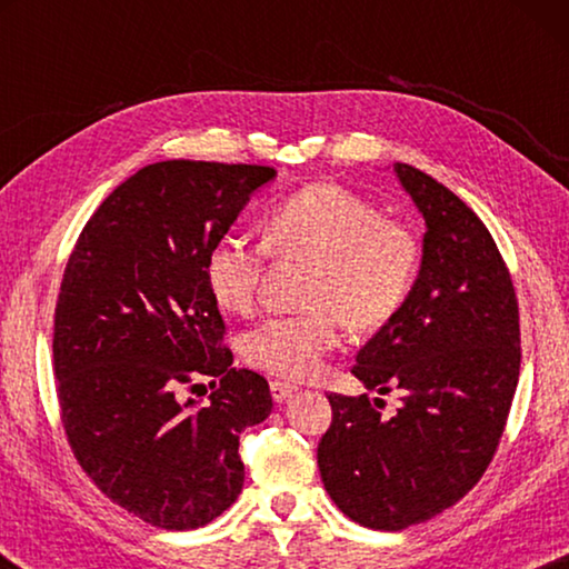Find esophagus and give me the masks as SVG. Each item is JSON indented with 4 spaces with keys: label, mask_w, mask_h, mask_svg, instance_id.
I'll return each instance as SVG.
<instances>
[{
    "label": "esophagus",
    "mask_w": 569,
    "mask_h": 569,
    "mask_svg": "<svg viewBox=\"0 0 569 569\" xmlns=\"http://www.w3.org/2000/svg\"><path fill=\"white\" fill-rule=\"evenodd\" d=\"M298 389L293 387V383H286V381H271V397H273V401H278V403H283V401H288L293 397Z\"/></svg>",
    "instance_id": "34e87169"
}]
</instances>
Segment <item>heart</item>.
Segmentation results:
<instances>
[{
    "mask_svg": "<svg viewBox=\"0 0 569 569\" xmlns=\"http://www.w3.org/2000/svg\"><path fill=\"white\" fill-rule=\"evenodd\" d=\"M268 250L288 261H311L303 303L308 311L276 316L243 336L250 366L273 377H319L341 341L343 321L356 331L379 329L407 301L419 268V240L401 220L353 190L313 182L273 206L266 246L223 236L206 258L210 296L230 313L258 303Z\"/></svg>",
    "mask_w": 569,
    "mask_h": 569,
    "instance_id": "b5f03b06",
    "label": "heart"
}]
</instances>
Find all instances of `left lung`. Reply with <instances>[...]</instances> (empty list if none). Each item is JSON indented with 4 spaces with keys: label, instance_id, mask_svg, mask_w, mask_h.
<instances>
[{
    "label": "left lung",
    "instance_id": "1",
    "mask_svg": "<svg viewBox=\"0 0 569 569\" xmlns=\"http://www.w3.org/2000/svg\"><path fill=\"white\" fill-rule=\"evenodd\" d=\"M427 223L407 301L356 353L366 389L401 393L381 417L366 393H329L326 492L353 522L399 532L457 505L502 439L519 379V311L495 238L465 200L393 162ZM379 401V399H373Z\"/></svg>",
    "mask_w": 569,
    "mask_h": 569
}]
</instances>
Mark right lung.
<instances>
[{
  "label": "right lung",
  "mask_w": 569,
  "mask_h": 569,
  "mask_svg": "<svg viewBox=\"0 0 569 569\" xmlns=\"http://www.w3.org/2000/svg\"><path fill=\"white\" fill-rule=\"evenodd\" d=\"M266 166L152 162L82 228L54 308V379L67 441L88 477L142 522L198 529L243 489L240 431L268 419L261 373L233 369L206 258ZM213 378L208 405L181 391Z\"/></svg>",
  "instance_id": "right-lung-1"
}]
</instances>
